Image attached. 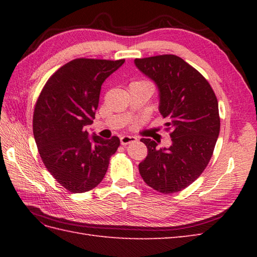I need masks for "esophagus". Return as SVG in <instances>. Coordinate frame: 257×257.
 <instances>
[{
  "mask_svg": "<svg viewBox=\"0 0 257 257\" xmlns=\"http://www.w3.org/2000/svg\"><path fill=\"white\" fill-rule=\"evenodd\" d=\"M136 140H137V138L134 137V136H122V137H120V143L122 146L135 143Z\"/></svg>",
  "mask_w": 257,
  "mask_h": 257,
  "instance_id": "1",
  "label": "esophagus"
}]
</instances>
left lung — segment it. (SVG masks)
I'll use <instances>...</instances> for the list:
<instances>
[{
    "instance_id": "8db88e82",
    "label": "left lung",
    "mask_w": 257,
    "mask_h": 257,
    "mask_svg": "<svg viewBox=\"0 0 257 257\" xmlns=\"http://www.w3.org/2000/svg\"><path fill=\"white\" fill-rule=\"evenodd\" d=\"M141 72L158 85L159 110L167 118L172 145L158 149L151 139L140 141L148 156L139 163L144 181L158 192H180L209 165L220 134L219 103L203 75L177 55L136 58Z\"/></svg>"
}]
</instances>
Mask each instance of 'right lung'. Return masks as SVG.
Returning <instances> with one entry per match:
<instances>
[{"mask_svg":"<svg viewBox=\"0 0 257 257\" xmlns=\"http://www.w3.org/2000/svg\"><path fill=\"white\" fill-rule=\"evenodd\" d=\"M124 59L76 58L63 65L43 87L33 114L41 159L53 178L72 193L96 188L105 177L120 140L88 138L101 85Z\"/></svg>","mask_w":257,"mask_h":257,"instance_id":"add662e5","label":"right lung"}]
</instances>
